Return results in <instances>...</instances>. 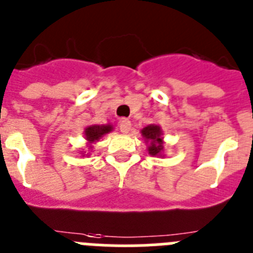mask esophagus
<instances>
[{
    "label": "esophagus",
    "instance_id": "34e87169",
    "mask_svg": "<svg viewBox=\"0 0 253 253\" xmlns=\"http://www.w3.org/2000/svg\"><path fill=\"white\" fill-rule=\"evenodd\" d=\"M120 128L122 133L128 132L129 129H131V122H129V120H127V118H122L120 122Z\"/></svg>",
    "mask_w": 253,
    "mask_h": 253
}]
</instances>
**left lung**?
I'll list each match as a JSON object with an SVG mask.
<instances>
[{"label":"left lung","instance_id":"left-lung-1","mask_svg":"<svg viewBox=\"0 0 253 253\" xmlns=\"http://www.w3.org/2000/svg\"><path fill=\"white\" fill-rule=\"evenodd\" d=\"M141 135L145 139V142L148 144V151L150 155L162 157L164 150L163 142V131L158 125H149L141 129Z\"/></svg>","mask_w":253,"mask_h":253}]
</instances>
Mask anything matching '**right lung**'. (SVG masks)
Segmentation results:
<instances>
[{
    "instance_id": "add662e5",
    "label": "right lung",
    "mask_w": 253,
    "mask_h": 253,
    "mask_svg": "<svg viewBox=\"0 0 253 253\" xmlns=\"http://www.w3.org/2000/svg\"><path fill=\"white\" fill-rule=\"evenodd\" d=\"M113 129L111 125H93V126H87L85 128V140L89 144V148H91V144L99 141L103 136L109 133ZM84 154V153H83Z\"/></svg>"
}]
</instances>
